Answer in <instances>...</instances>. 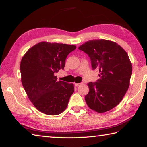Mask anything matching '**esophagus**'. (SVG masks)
Here are the masks:
<instances>
[{"instance_id":"obj_1","label":"esophagus","mask_w":147,"mask_h":147,"mask_svg":"<svg viewBox=\"0 0 147 147\" xmlns=\"http://www.w3.org/2000/svg\"><path fill=\"white\" fill-rule=\"evenodd\" d=\"M82 84H83L82 83H74V85H75L76 87H78V86L82 85Z\"/></svg>"}]
</instances>
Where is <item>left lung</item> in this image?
Returning <instances> with one entry per match:
<instances>
[{
    "mask_svg": "<svg viewBox=\"0 0 147 147\" xmlns=\"http://www.w3.org/2000/svg\"><path fill=\"white\" fill-rule=\"evenodd\" d=\"M90 57L92 69H99L100 78L88 83L89 92L85 97L91 110L104 113L121 102L127 91L132 64L127 52L113 41L93 39L78 48Z\"/></svg>",
    "mask_w": 147,
    "mask_h": 147,
    "instance_id": "left-lung-1",
    "label": "left lung"
}]
</instances>
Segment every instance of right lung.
Returning <instances> with one entry per match:
<instances>
[{
	"instance_id": "right-lung-1",
	"label": "right lung",
	"mask_w": 147,
	"mask_h": 147,
	"mask_svg": "<svg viewBox=\"0 0 147 147\" xmlns=\"http://www.w3.org/2000/svg\"><path fill=\"white\" fill-rule=\"evenodd\" d=\"M73 45L41 42L30 48L20 63L21 80L28 99L42 113L57 115L67 108L74 90L73 83L57 81Z\"/></svg>"
}]
</instances>
